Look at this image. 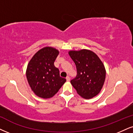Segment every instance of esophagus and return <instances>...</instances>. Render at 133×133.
<instances>
[{"label":"esophagus","mask_w":133,"mask_h":133,"mask_svg":"<svg viewBox=\"0 0 133 133\" xmlns=\"http://www.w3.org/2000/svg\"><path fill=\"white\" fill-rule=\"evenodd\" d=\"M66 81H69L70 80V78L69 76H66Z\"/></svg>","instance_id":"1"}]
</instances>
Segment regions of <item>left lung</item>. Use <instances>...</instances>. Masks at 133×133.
I'll return each mask as SVG.
<instances>
[{
  "mask_svg": "<svg viewBox=\"0 0 133 133\" xmlns=\"http://www.w3.org/2000/svg\"><path fill=\"white\" fill-rule=\"evenodd\" d=\"M70 56L76 66V78L71 84L83 98L89 99L96 96L102 88L106 71L102 62L94 52L87 49L71 50Z\"/></svg>",
  "mask_w": 133,
  "mask_h": 133,
  "instance_id": "1",
  "label": "left lung"
}]
</instances>
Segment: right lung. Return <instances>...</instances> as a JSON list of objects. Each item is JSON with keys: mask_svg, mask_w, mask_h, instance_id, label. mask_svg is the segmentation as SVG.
Returning a JSON list of instances; mask_svg holds the SVG:
<instances>
[{"mask_svg": "<svg viewBox=\"0 0 133 133\" xmlns=\"http://www.w3.org/2000/svg\"><path fill=\"white\" fill-rule=\"evenodd\" d=\"M58 54L57 49L45 47L34 54L28 65L26 72L28 82L32 91L39 97H52L66 82L54 66Z\"/></svg>", "mask_w": 133, "mask_h": 133, "instance_id": "add662e5", "label": "right lung"}]
</instances>
